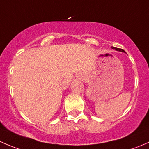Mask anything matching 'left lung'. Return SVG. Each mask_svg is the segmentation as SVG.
Instances as JSON below:
<instances>
[{
    "mask_svg": "<svg viewBox=\"0 0 149 149\" xmlns=\"http://www.w3.org/2000/svg\"><path fill=\"white\" fill-rule=\"evenodd\" d=\"M112 49H116V50H118V51H120V52H125L124 50H123V49H120V48H117V47H112Z\"/></svg>",
    "mask_w": 149,
    "mask_h": 149,
    "instance_id": "8db88e82",
    "label": "left lung"
}]
</instances>
